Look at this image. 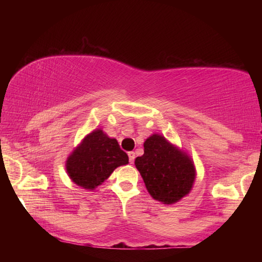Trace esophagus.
Returning <instances> with one entry per match:
<instances>
[{
	"instance_id": "esophagus-1",
	"label": "esophagus",
	"mask_w": 262,
	"mask_h": 262,
	"mask_svg": "<svg viewBox=\"0 0 262 262\" xmlns=\"http://www.w3.org/2000/svg\"><path fill=\"white\" fill-rule=\"evenodd\" d=\"M128 157H129V163L133 164L135 161V152L134 151H129L128 152Z\"/></svg>"
}]
</instances>
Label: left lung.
Segmentation results:
<instances>
[{
	"instance_id": "obj_1",
	"label": "left lung",
	"mask_w": 262,
	"mask_h": 262,
	"mask_svg": "<svg viewBox=\"0 0 262 262\" xmlns=\"http://www.w3.org/2000/svg\"><path fill=\"white\" fill-rule=\"evenodd\" d=\"M135 165L150 195L166 205L188 194L195 179L190 158L158 134L144 142V154L135 159Z\"/></svg>"
}]
</instances>
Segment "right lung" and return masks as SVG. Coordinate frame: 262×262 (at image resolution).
Returning a JSON list of instances; mask_svg holds the SVG:
<instances>
[{
    "mask_svg": "<svg viewBox=\"0 0 262 262\" xmlns=\"http://www.w3.org/2000/svg\"><path fill=\"white\" fill-rule=\"evenodd\" d=\"M128 163L127 154L118 141L101 129L90 133L67 159V172L75 184L94 189L120 165Z\"/></svg>",
    "mask_w": 262,
    "mask_h": 262,
    "instance_id": "add662e5",
    "label": "right lung"
}]
</instances>
